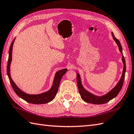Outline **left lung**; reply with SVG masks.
Returning a JSON list of instances; mask_svg holds the SVG:
<instances>
[{
	"mask_svg": "<svg viewBox=\"0 0 134 134\" xmlns=\"http://www.w3.org/2000/svg\"><path fill=\"white\" fill-rule=\"evenodd\" d=\"M111 34H112V36L113 37V39H114V40L115 41V42L116 43V44H117V45L119 47V50L120 51V52H121V54H122V60L123 63V70L122 76H121V79H120L117 84L116 85V86L114 88L112 89V90L109 92H108L107 94H105L104 96H103L98 97V96H95L93 94L91 93L90 92H89L88 91L85 90L84 87H83V85H82L80 75L78 73H77V84L80 96L82 98V100L83 101L88 103H90V104H97V105L106 104V102L110 101L113 98L115 97L118 94V93H119L120 91L121 90L123 86V81H124V80H125V72H126V69L125 59L124 56L123 55L122 48L121 43H120L119 41L115 37L114 34H113V32L111 33Z\"/></svg>",
	"mask_w": 134,
	"mask_h": 134,
	"instance_id": "obj_1",
	"label": "left lung"
}]
</instances>
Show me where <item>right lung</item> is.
Instances as JSON below:
<instances>
[{
    "label": "right lung",
    "mask_w": 134,
    "mask_h": 134,
    "mask_svg": "<svg viewBox=\"0 0 134 134\" xmlns=\"http://www.w3.org/2000/svg\"><path fill=\"white\" fill-rule=\"evenodd\" d=\"M15 40V38L12 42L11 46H10L9 49V57L8 60V65L7 66V72L9 80L11 83L13 90L19 97L23 99L24 100L26 101L29 103L34 104H46L52 101L53 99L55 97L56 94L58 92V88L59 86L60 81L62 77H63L64 74L66 72L67 69H63L57 72L55 75L52 87L51 88L49 91L44 92V93H41L39 94H29L25 92H23L21 90L17 87V85L12 80V78L10 75V64L12 61V47L13 42Z\"/></svg>",
    "instance_id": "1"
}]
</instances>
